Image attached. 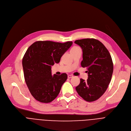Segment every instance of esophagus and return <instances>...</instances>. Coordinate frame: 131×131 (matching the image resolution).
Wrapping results in <instances>:
<instances>
[{"mask_svg":"<svg viewBox=\"0 0 131 131\" xmlns=\"http://www.w3.org/2000/svg\"><path fill=\"white\" fill-rule=\"evenodd\" d=\"M72 77H73V76L72 75V74H69V75H68V78H69V79L72 78Z\"/></svg>","mask_w":131,"mask_h":131,"instance_id":"34e87169","label":"esophagus"}]
</instances>
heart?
I'll list each match as a JSON object with an SVG mask.
<instances>
[{"label": "heart", "instance_id": "heart-1", "mask_svg": "<svg viewBox=\"0 0 131 131\" xmlns=\"http://www.w3.org/2000/svg\"><path fill=\"white\" fill-rule=\"evenodd\" d=\"M79 48V47H76V46H75V47H73V48H71V51H72V50H74V49H77V48Z\"/></svg>", "mask_w": 131, "mask_h": 131}]
</instances>
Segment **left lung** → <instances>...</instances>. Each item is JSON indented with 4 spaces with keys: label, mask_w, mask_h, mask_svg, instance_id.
<instances>
[{
    "label": "left lung",
    "mask_w": 131,
    "mask_h": 131,
    "mask_svg": "<svg viewBox=\"0 0 131 131\" xmlns=\"http://www.w3.org/2000/svg\"><path fill=\"white\" fill-rule=\"evenodd\" d=\"M74 43L82 49V67H86L88 78L80 79L76 87L78 94L87 102H93L101 97L111 81L114 65L111 55L99 40L93 38L77 40Z\"/></svg>",
    "instance_id": "obj_1"
}]
</instances>
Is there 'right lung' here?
Returning a JSON list of instances; mask_svg holds the SVG:
<instances>
[{
    "mask_svg": "<svg viewBox=\"0 0 131 131\" xmlns=\"http://www.w3.org/2000/svg\"><path fill=\"white\" fill-rule=\"evenodd\" d=\"M72 44V41H38L27 50L22 60L24 78L31 94L37 101L48 103L59 95L67 75L65 73L52 75L51 66L60 62Z\"/></svg>",
    "mask_w": 131,
    "mask_h": 131,
    "instance_id": "add662e5",
    "label": "right lung"
}]
</instances>
